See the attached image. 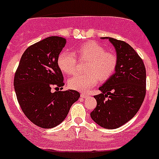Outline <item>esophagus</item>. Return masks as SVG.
Here are the masks:
<instances>
[{"instance_id": "34e87169", "label": "esophagus", "mask_w": 159, "mask_h": 159, "mask_svg": "<svg viewBox=\"0 0 159 159\" xmlns=\"http://www.w3.org/2000/svg\"><path fill=\"white\" fill-rule=\"evenodd\" d=\"M81 98H88V97H89V95L86 94V93H81Z\"/></svg>"}]
</instances>
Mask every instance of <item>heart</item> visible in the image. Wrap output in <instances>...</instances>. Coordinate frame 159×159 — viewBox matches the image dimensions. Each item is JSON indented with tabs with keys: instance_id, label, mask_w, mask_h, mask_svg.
<instances>
[{
	"instance_id": "b5f03b06",
	"label": "heart",
	"mask_w": 159,
	"mask_h": 159,
	"mask_svg": "<svg viewBox=\"0 0 159 159\" xmlns=\"http://www.w3.org/2000/svg\"><path fill=\"white\" fill-rule=\"evenodd\" d=\"M87 61L83 75H75L70 78L68 86L80 92H87L94 87L99 81L108 79L115 72L117 58L115 54L106 52L102 46L95 42L84 43L74 51L62 52L57 59V64L60 70L66 75H71L75 71L77 59Z\"/></svg>"
}]
</instances>
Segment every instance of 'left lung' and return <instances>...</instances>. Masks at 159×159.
Instances as JSON below:
<instances>
[{"instance_id":"obj_1","label":"left lung","mask_w":159,"mask_h":159,"mask_svg":"<svg viewBox=\"0 0 159 159\" xmlns=\"http://www.w3.org/2000/svg\"><path fill=\"white\" fill-rule=\"evenodd\" d=\"M100 38L108 39L115 47L117 65L115 74L99 88L101 93L94 96L97 105L90 116L100 126L115 129L132 119L141 107L146 93V70L141 58L126 42Z\"/></svg>"}]
</instances>
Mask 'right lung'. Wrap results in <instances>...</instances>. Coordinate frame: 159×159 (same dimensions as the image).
Returning <instances> with one entry per match:
<instances>
[{
  "label": "right lung",
  "instance_id": "1",
  "mask_svg": "<svg viewBox=\"0 0 159 159\" xmlns=\"http://www.w3.org/2000/svg\"><path fill=\"white\" fill-rule=\"evenodd\" d=\"M65 44V38L52 36L30 46L15 75V92L22 111L30 121L43 129L63 122L80 97V93L72 89L51 92L52 86L64 84L57 59Z\"/></svg>",
  "mask_w": 159,
  "mask_h": 159
}]
</instances>
